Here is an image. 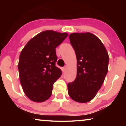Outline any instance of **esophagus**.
Wrapping results in <instances>:
<instances>
[{
  "label": "esophagus",
  "instance_id": "34e87169",
  "mask_svg": "<svg viewBox=\"0 0 126 126\" xmlns=\"http://www.w3.org/2000/svg\"><path fill=\"white\" fill-rule=\"evenodd\" d=\"M66 66H64V67H63V72H66Z\"/></svg>",
  "mask_w": 126,
  "mask_h": 126
}]
</instances>
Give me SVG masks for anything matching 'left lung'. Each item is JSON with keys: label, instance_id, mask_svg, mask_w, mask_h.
I'll return each mask as SVG.
<instances>
[{"label": "left lung", "instance_id": "8db88e82", "mask_svg": "<svg viewBox=\"0 0 126 126\" xmlns=\"http://www.w3.org/2000/svg\"><path fill=\"white\" fill-rule=\"evenodd\" d=\"M70 42L77 58V76L68 84V92L73 100H92L104 82L108 72L109 56L99 38L90 32L72 33Z\"/></svg>", "mask_w": 126, "mask_h": 126}]
</instances>
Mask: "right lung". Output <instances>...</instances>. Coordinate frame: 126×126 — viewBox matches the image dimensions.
Segmentation results:
<instances>
[{
	"label": "right lung",
	"mask_w": 126,
	"mask_h": 126,
	"mask_svg": "<svg viewBox=\"0 0 126 126\" xmlns=\"http://www.w3.org/2000/svg\"><path fill=\"white\" fill-rule=\"evenodd\" d=\"M67 36L66 32L44 31L31 39L22 49L18 63L20 82L31 100L43 102L51 95L53 84L62 75L56 66V48Z\"/></svg>",
	"instance_id": "obj_1"
}]
</instances>
